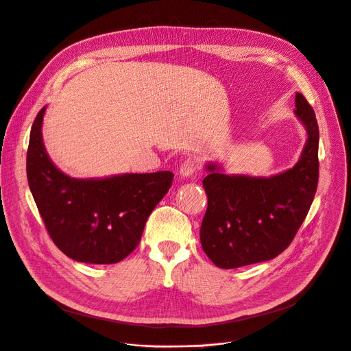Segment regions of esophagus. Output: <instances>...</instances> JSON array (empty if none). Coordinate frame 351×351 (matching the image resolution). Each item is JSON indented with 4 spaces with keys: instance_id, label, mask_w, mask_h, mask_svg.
<instances>
[{
    "instance_id": "obj_1",
    "label": "esophagus",
    "mask_w": 351,
    "mask_h": 351,
    "mask_svg": "<svg viewBox=\"0 0 351 351\" xmlns=\"http://www.w3.org/2000/svg\"><path fill=\"white\" fill-rule=\"evenodd\" d=\"M199 168H200V162L197 161V159L187 158V159H184L179 168V175L183 178H187L190 175H193Z\"/></svg>"
}]
</instances>
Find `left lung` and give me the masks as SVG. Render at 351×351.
I'll return each instance as SVG.
<instances>
[{"label":"left lung","mask_w":351,"mask_h":351,"mask_svg":"<svg viewBox=\"0 0 351 351\" xmlns=\"http://www.w3.org/2000/svg\"><path fill=\"white\" fill-rule=\"evenodd\" d=\"M295 116L308 134L300 161L270 178L219 173L215 164L203 179L208 204L200 241L210 261L235 269L274 259L304 222L319 178V127L302 93L295 95Z\"/></svg>","instance_id":"1"}]
</instances>
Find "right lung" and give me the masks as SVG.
I'll return each instance as SVG.
<instances>
[{"mask_svg":"<svg viewBox=\"0 0 351 351\" xmlns=\"http://www.w3.org/2000/svg\"><path fill=\"white\" fill-rule=\"evenodd\" d=\"M45 110L32 124L26 175L46 230L56 246L77 262L117 263L137 247L147 218L168 193L173 173L70 178L53 165L45 149Z\"/></svg>","mask_w":351,"mask_h":351,"instance_id":"obj_1","label":"right lung"}]
</instances>
